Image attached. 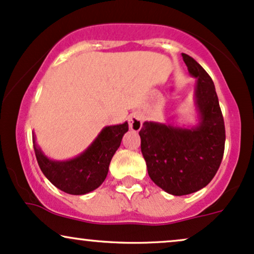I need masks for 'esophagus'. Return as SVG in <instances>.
I'll return each instance as SVG.
<instances>
[{
	"label": "esophagus",
	"mask_w": 254,
	"mask_h": 254,
	"mask_svg": "<svg viewBox=\"0 0 254 254\" xmlns=\"http://www.w3.org/2000/svg\"><path fill=\"white\" fill-rule=\"evenodd\" d=\"M129 127L132 130H140L142 127V116L140 114H133L129 116Z\"/></svg>",
	"instance_id": "obj_1"
}]
</instances>
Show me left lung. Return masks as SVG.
Wrapping results in <instances>:
<instances>
[{
    "label": "left lung",
    "instance_id": "8db88e82",
    "mask_svg": "<svg viewBox=\"0 0 254 254\" xmlns=\"http://www.w3.org/2000/svg\"><path fill=\"white\" fill-rule=\"evenodd\" d=\"M190 74L197 78L195 103L199 122L191 128L146 121L140 129L141 152L151 180L175 196L189 195L208 186L225 151V122L215 85L190 56L182 53Z\"/></svg>",
    "mask_w": 254,
    "mask_h": 254
}]
</instances>
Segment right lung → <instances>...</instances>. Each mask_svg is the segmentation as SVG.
Listing matches in <instances>:
<instances>
[{
    "mask_svg": "<svg viewBox=\"0 0 254 254\" xmlns=\"http://www.w3.org/2000/svg\"><path fill=\"white\" fill-rule=\"evenodd\" d=\"M128 124L104 127L79 156L65 162L49 159L33 136V147L43 174L53 186L70 195H84L97 189L108 175L110 160L120 147Z\"/></svg>",
    "mask_w": 254,
    "mask_h": 254,
    "instance_id": "right-lung-1",
    "label": "right lung"
}]
</instances>
